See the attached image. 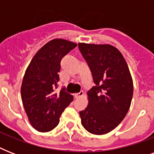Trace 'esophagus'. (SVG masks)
<instances>
[{
	"instance_id": "obj_1",
	"label": "esophagus",
	"mask_w": 154,
	"mask_h": 154,
	"mask_svg": "<svg viewBox=\"0 0 154 154\" xmlns=\"http://www.w3.org/2000/svg\"><path fill=\"white\" fill-rule=\"evenodd\" d=\"M83 95H84V92L81 91V92H80V93H78V94H75L74 97L76 99H78V98H80V97H82L83 96Z\"/></svg>"
}]
</instances>
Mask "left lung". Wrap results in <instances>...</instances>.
<instances>
[{
  "instance_id": "left-lung-1",
  "label": "left lung",
  "mask_w": 154,
  "mask_h": 154,
  "mask_svg": "<svg viewBox=\"0 0 154 154\" xmlns=\"http://www.w3.org/2000/svg\"><path fill=\"white\" fill-rule=\"evenodd\" d=\"M79 50L92 72L89 105L79 112L87 131L101 135L112 131L124 119L131 104L134 85L127 63L110 45L79 43Z\"/></svg>"
}]
</instances>
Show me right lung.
I'll list each match as a JSON object with an SVG mask.
<instances>
[{
    "label": "right lung",
    "instance_id": "obj_1",
    "mask_svg": "<svg viewBox=\"0 0 154 154\" xmlns=\"http://www.w3.org/2000/svg\"><path fill=\"white\" fill-rule=\"evenodd\" d=\"M77 44L54 39L37 52L25 71L20 88L22 103L30 124L40 132L51 131L59 123L63 111L73 101L65 87L56 93L60 60Z\"/></svg>",
    "mask_w": 154,
    "mask_h": 154
}]
</instances>
